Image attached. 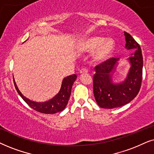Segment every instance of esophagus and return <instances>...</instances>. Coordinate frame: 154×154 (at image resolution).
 Masks as SVG:
<instances>
[{"instance_id": "obj_1", "label": "esophagus", "mask_w": 154, "mask_h": 154, "mask_svg": "<svg viewBox=\"0 0 154 154\" xmlns=\"http://www.w3.org/2000/svg\"><path fill=\"white\" fill-rule=\"evenodd\" d=\"M79 73H80L81 75H84V74H87V73H88V70H87V69H82L81 70H80V72H79Z\"/></svg>"}]
</instances>
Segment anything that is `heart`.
I'll return each instance as SVG.
<instances>
[{"label": "heart", "instance_id": "b5f03b06", "mask_svg": "<svg viewBox=\"0 0 154 154\" xmlns=\"http://www.w3.org/2000/svg\"><path fill=\"white\" fill-rule=\"evenodd\" d=\"M83 53L94 52L92 59L96 63H102L110 58L115 49V42L112 38L101 36H91L82 41L79 46Z\"/></svg>", "mask_w": 154, "mask_h": 154}]
</instances>
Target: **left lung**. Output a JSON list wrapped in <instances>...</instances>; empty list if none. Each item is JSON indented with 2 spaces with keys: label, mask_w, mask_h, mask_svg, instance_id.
Instances as JSON below:
<instances>
[{
  "label": "left lung",
  "mask_w": 154,
  "mask_h": 154,
  "mask_svg": "<svg viewBox=\"0 0 154 154\" xmlns=\"http://www.w3.org/2000/svg\"><path fill=\"white\" fill-rule=\"evenodd\" d=\"M124 35L126 42L125 48L134 51L126 60L130 67L125 78L118 80L114 76L120 63V58H110L96 67L94 95L101 108L112 109L126 105L136 97L140 89L143 69L140 46L130 34L125 32Z\"/></svg>",
  "instance_id": "8db88e82"
}]
</instances>
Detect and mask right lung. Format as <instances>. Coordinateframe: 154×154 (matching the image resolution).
Segmentation results:
<instances>
[{
	"label": "right lung",
	"instance_id": "right-lung-1",
	"mask_svg": "<svg viewBox=\"0 0 154 154\" xmlns=\"http://www.w3.org/2000/svg\"><path fill=\"white\" fill-rule=\"evenodd\" d=\"M76 79H77V75H76L65 77L63 79L62 85H61L60 89L58 91V93L56 96H53L52 98L49 99L48 101L44 102H36L29 99L28 98L24 96L20 91V89H18L17 84H16L14 78L13 80L14 85H15L17 93L31 108H32L36 111L43 112V113L54 114L58 112L62 111L66 107L71 94L72 87V85Z\"/></svg>",
	"mask_w": 154,
	"mask_h": 154
}]
</instances>
